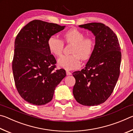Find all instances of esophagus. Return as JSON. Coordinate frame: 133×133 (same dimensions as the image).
<instances>
[{
  "instance_id": "esophagus-1",
  "label": "esophagus",
  "mask_w": 133,
  "mask_h": 133,
  "mask_svg": "<svg viewBox=\"0 0 133 133\" xmlns=\"http://www.w3.org/2000/svg\"><path fill=\"white\" fill-rule=\"evenodd\" d=\"M66 74L67 76H69V75H71V73H70L69 71L68 70H66Z\"/></svg>"
}]
</instances>
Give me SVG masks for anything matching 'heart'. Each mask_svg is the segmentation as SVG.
Wrapping results in <instances>:
<instances>
[{
	"label": "heart",
	"instance_id": "obj_1",
	"mask_svg": "<svg viewBox=\"0 0 133 133\" xmlns=\"http://www.w3.org/2000/svg\"><path fill=\"white\" fill-rule=\"evenodd\" d=\"M63 39L67 43L73 44L71 53L73 55L62 56L58 59L57 64L67 70L77 69L80 66V58L89 59L94 50V42L93 38L84 37V34L77 29L72 28L63 35ZM49 51L56 56L62 55L64 44L56 36L49 37L48 42Z\"/></svg>",
	"mask_w": 133,
	"mask_h": 133
}]
</instances>
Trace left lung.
<instances>
[{
    "instance_id": "8db88e82",
    "label": "left lung",
    "mask_w": 133,
    "mask_h": 133,
    "mask_svg": "<svg viewBox=\"0 0 133 133\" xmlns=\"http://www.w3.org/2000/svg\"><path fill=\"white\" fill-rule=\"evenodd\" d=\"M78 26L91 31L95 36V45L84 68L73 72L76 83L73 93L81 104L97 105L110 96L119 77L120 44L113 31L104 24L90 23Z\"/></svg>"
}]
</instances>
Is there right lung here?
Returning <instances> with one entry per match:
<instances>
[{"instance_id":"obj_1","label":"right lung","mask_w":133,"mask_h":133,"mask_svg":"<svg viewBox=\"0 0 133 133\" xmlns=\"http://www.w3.org/2000/svg\"><path fill=\"white\" fill-rule=\"evenodd\" d=\"M66 26L35 20L24 26L15 42L12 70L15 85L24 100L36 105L52 100L57 85L66 73L55 70L56 60L48 48L49 37Z\"/></svg>"}]
</instances>
